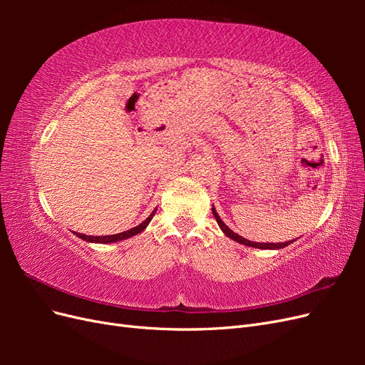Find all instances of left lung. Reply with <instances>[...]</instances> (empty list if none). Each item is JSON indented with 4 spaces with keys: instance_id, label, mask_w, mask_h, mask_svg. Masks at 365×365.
I'll return each instance as SVG.
<instances>
[{
    "instance_id": "obj_1",
    "label": "left lung",
    "mask_w": 365,
    "mask_h": 365,
    "mask_svg": "<svg viewBox=\"0 0 365 365\" xmlns=\"http://www.w3.org/2000/svg\"><path fill=\"white\" fill-rule=\"evenodd\" d=\"M212 210H213V216H215V219H216V222L219 224L220 230L224 231L225 236H228L230 239H233V240L239 242V244H244V245H247V247H252V248H262V250H279V248L288 247L289 244H292V242H294V240H291V242H283V244H259V242H251V240H247V239H244L242 236L236 235L235 231H231V230H230V228L222 222V219H220V217H219V215L216 213L215 207H213Z\"/></svg>"
}]
</instances>
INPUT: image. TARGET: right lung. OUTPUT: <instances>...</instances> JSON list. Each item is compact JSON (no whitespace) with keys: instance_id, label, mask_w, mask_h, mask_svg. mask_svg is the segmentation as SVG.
Wrapping results in <instances>:
<instances>
[{"instance_id":"add662e5","label":"right lung","mask_w":365,"mask_h":365,"mask_svg":"<svg viewBox=\"0 0 365 365\" xmlns=\"http://www.w3.org/2000/svg\"><path fill=\"white\" fill-rule=\"evenodd\" d=\"M155 212H157V208L153 210L150 216L146 220H143L140 225L130 228L128 231H123V233H118V235H111V236H86V235H81V233H74V235L86 242H96V244H111V242H118V240H123V239H128L130 236H135V235L141 233V231L148 227V224L150 222V219L153 217V215H155Z\"/></svg>"}]
</instances>
